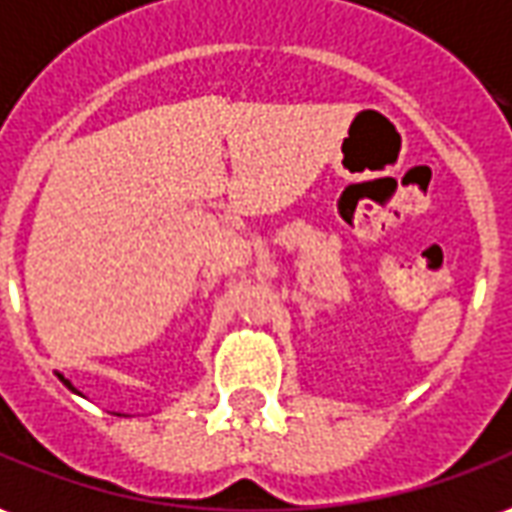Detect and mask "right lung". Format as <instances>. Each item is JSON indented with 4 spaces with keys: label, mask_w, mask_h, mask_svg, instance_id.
I'll use <instances>...</instances> for the list:
<instances>
[{
    "label": "right lung",
    "mask_w": 512,
    "mask_h": 512,
    "mask_svg": "<svg viewBox=\"0 0 512 512\" xmlns=\"http://www.w3.org/2000/svg\"><path fill=\"white\" fill-rule=\"evenodd\" d=\"M66 384H69V382H66ZM69 387H72V384H69ZM72 390H74V387H72Z\"/></svg>",
    "instance_id": "right-lung-1"
}]
</instances>
